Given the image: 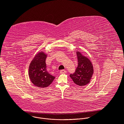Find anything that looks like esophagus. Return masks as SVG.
Listing matches in <instances>:
<instances>
[{
    "label": "esophagus",
    "instance_id": "esophagus-1",
    "mask_svg": "<svg viewBox=\"0 0 124 124\" xmlns=\"http://www.w3.org/2000/svg\"><path fill=\"white\" fill-rule=\"evenodd\" d=\"M67 72H66V71L65 70H60V73H61V74H64V73H66Z\"/></svg>",
    "mask_w": 124,
    "mask_h": 124
}]
</instances>
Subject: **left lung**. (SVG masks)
I'll use <instances>...</instances> for the list:
<instances>
[{
	"instance_id": "8db88e82",
	"label": "left lung",
	"mask_w": 124,
	"mask_h": 124,
	"mask_svg": "<svg viewBox=\"0 0 124 124\" xmlns=\"http://www.w3.org/2000/svg\"><path fill=\"white\" fill-rule=\"evenodd\" d=\"M78 67L73 74L70 76L73 82L79 86H84L89 83L92 77L94 70L90 60L79 52H77Z\"/></svg>"
}]
</instances>
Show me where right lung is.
I'll return each mask as SVG.
<instances>
[{
    "label": "right lung",
    "mask_w": 124,
    "mask_h": 124,
    "mask_svg": "<svg viewBox=\"0 0 124 124\" xmlns=\"http://www.w3.org/2000/svg\"><path fill=\"white\" fill-rule=\"evenodd\" d=\"M46 54L42 52L35 55L29 67L28 75L31 82L36 86L44 88L51 84L55 77L47 71Z\"/></svg>",
    "instance_id": "1"
}]
</instances>
